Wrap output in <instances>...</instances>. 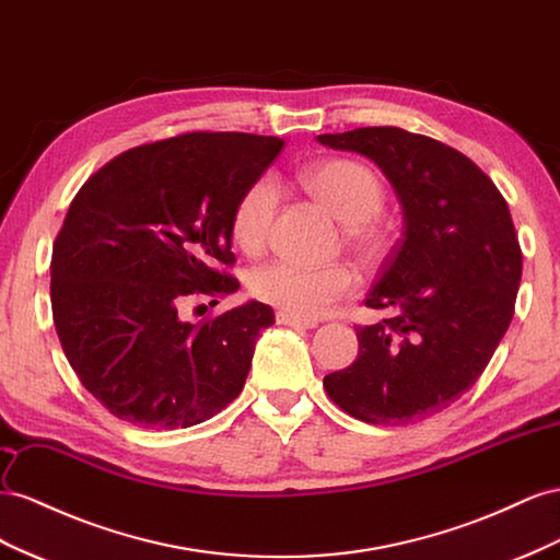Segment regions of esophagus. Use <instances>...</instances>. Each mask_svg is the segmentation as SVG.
I'll return each instance as SVG.
<instances>
[{
	"mask_svg": "<svg viewBox=\"0 0 560 560\" xmlns=\"http://www.w3.org/2000/svg\"><path fill=\"white\" fill-rule=\"evenodd\" d=\"M277 324L291 326V328H302V330H307V328H314V326H316V322H302V318H295V316L283 314V312L277 314Z\"/></svg>",
	"mask_w": 560,
	"mask_h": 560,
	"instance_id": "obj_1",
	"label": "esophagus"
}]
</instances>
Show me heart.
Here are the masks:
<instances>
[{
    "instance_id": "b5f03b06",
    "label": "heart",
    "mask_w": 560,
    "mask_h": 560,
    "mask_svg": "<svg viewBox=\"0 0 560 560\" xmlns=\"http://www.w3.org/2000/svg\"><path fill=\"white\" fill-rule=\"evenodd\" d=\"M305 183L335 215L351 222V238L359 246L369 248L375 244V234L365 222L380 213L385 187L369 166L351 159H328L305 173ZM277 203L279 187L269 175L244 191L232 213V236L238 248L255 253L265 246ZM354 283V271L347 265L307 267L281 258L255 267L248 277L255 298L302 322L328 314L335 302L351 293Z\"/></svg>"
}]
</instances>
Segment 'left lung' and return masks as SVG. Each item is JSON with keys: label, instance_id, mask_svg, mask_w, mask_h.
Returning <instances> with one entry per match:
<instances>
[{"label": "left lung", "instance_id": "left-lung-1", "mask_svg": "<svg viewBox=\"0 0 560 560\" xmlns=\"http://www.w3.org/2000/svg\"><path fill=\"white\" fill-rule=\"evenodd\" d=\"M369 156L392 183L404 236L365 305L389 318L359 326V357L324 377L328 396L369 424H412L481 377L514 316L523 255L500 189L469 156L396 126L316 136Z\"/></svg>", "mask_w": 560, "mask_h": 560}]
</instances>
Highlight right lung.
<instances>
[{"mask_svg": "<svg viewBox=\"0 0 560 560\" xmlns=\"http://www.w3.org/2000/svg\"><path fill=\"white\" fill-rule=\"evenodd\" d=\"M281 145L185 133L115 156L77 191L54 244V324L72 371L115 418L185 429L244 389L275 312L248 300L191 324L180 307L238 289L222 271L234 265V206Z\"/></svg>", "mask_w": 560, "mask_h": 560, "instance_id": "obj_1", "label": "right lung"}]
</instances>
